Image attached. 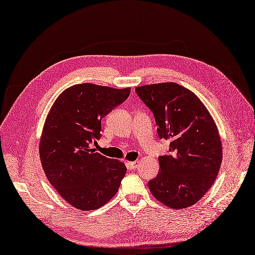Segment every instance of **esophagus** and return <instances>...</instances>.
<instances>
[{
	"mask_svg": "<svg viewBox=\"0 0 255 255\" xmlns=\"http://www.w3.org/2000/svg\"><path fill=\"white\" fill-rule=\"evenodd\" d=\"M138 161H133V162H128L127 163V166H128V170H135V169H137L138 167Z\"/></svg>",
	"mask_w": 255,
	"mask_h": 255,
	"instance_id": "34e87169",
	"label": "esophagus"
}]
</instances>
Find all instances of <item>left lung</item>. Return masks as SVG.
Wrapping results in <instances>:
<instances>
[{
    "instance_id": "1",
    "label": "left lung",
    "mask_w": 255,
    "mask_h": 255,
    "mask_svg": "<svg viewBox=\"0 0 255 255\" xmlns=\"http://www.w3.org/2000/svg\"><path fill=\"white\" fill-rule=\"evenodd\" d=\"M150 109L160 139L170 141L159 157L160 172L148 186L157 200L172 209L199 201L211 188L222 163V142L210 113L194 93L176 83L135 89Z\"/></svg>"
}]
</instances>
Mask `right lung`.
Segmentation results:
<instances>
[{
  "label": "right lung",
  "instance_id": "obj_1",
  "mask_svg": "<svg viewBox=\"0 0 255 255\" xmlns=\"http://www.w3.org/2000/svg\"><path fill=\"white\" fill-rule=\"evenodd\" d=\"M128 95L129 88L78 84L67 89L49 111L40 144L42 166L49 183L74 208H101L120 187L126 165L91 146L101 138L103 118Z\"/></svg>",
  "mask_w": 255,
  "mask_h": 255
}]
</instances>
